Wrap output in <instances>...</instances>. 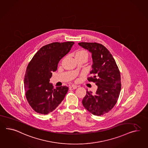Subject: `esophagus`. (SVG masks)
<instances>
[{"label": "esophagus", "mask_w": 148, "mask_h": 148, "mask_svg": "<svg viewBox=\"0 0 148 148\" xmlns=\"http://www.w3.org/2000/svg\"><path fill=\"white\" fill-rule=\"evenodd\" d=\"M77 88V86L76 85H72L71 86H69V89H70V90H75V89H76Z\"/></svg>", "instance_id": "34e87169"}]
</instances>
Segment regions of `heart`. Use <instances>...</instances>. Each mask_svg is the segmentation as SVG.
<instances>
[{
  "mask_svg": "<svg viewBox=\"0 0 148 148\" xmlns=\"http://www.w3.org/2000/svg\"><path fill=\"white\" fill-rule=\"evenodd\" d=\"M75 57L76 60L83 58L87 61V59L88 58V53L85 50H78L75 53Z\"/></svg>",
  "mask_w": 148,
  "mask_h": 148,
  "instance_id": "b5f03b06",
  "label": "heart"
}]
</instances>
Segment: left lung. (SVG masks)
Segmentation results:
<instances>
[{"label": "left lung", "instance_id": "8db88e82", "mask_svg": "<svg viewBox=\"0 0 148 148\" xmlns=\"http://www.w3.org/2000/svg\"><path fill=\"white\" fill-rule=\"evenodd\" d=\"M78 45L92 53V76L87 80L98 86L95 94L86 91L82 103L89 112L101 116L110 112L118 101L121 88L120 72L112 55L105 46L96 42H80Z\"/></svg>", "mask_w": 148, "mask_h": 148}]
</instances>
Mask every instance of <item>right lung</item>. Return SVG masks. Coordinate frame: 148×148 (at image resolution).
Wrapping results in <instances>:
<instances>
[{
  "instance_id": "obj_1",
  "label": "right lung",
  "mask_w": 148,
  "mask_h": 148,
  "mask_svg": "<svg viewBox=\"0 0 148 148\" xmlns=\"http://www.w3.org/2000/svg\"><path fill=\"white\" fill-rule=\"evenodd\" d=\"M73 42H53L43 46L29 62L24 78L27 100L39 114H49L56 108L68 91L66 86L54 88L49 83L59 61L68 53Z\"/></svg>"
}]
</instances>
